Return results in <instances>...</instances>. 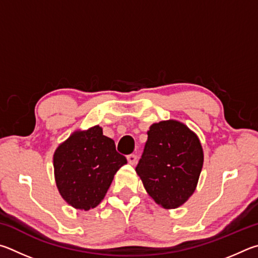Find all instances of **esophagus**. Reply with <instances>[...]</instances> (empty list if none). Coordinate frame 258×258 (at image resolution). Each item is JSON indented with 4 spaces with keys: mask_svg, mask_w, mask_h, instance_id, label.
Listing matches in <instances>:
<instances>
[{
    "mask_svg": "<svg viewBox=\"0 0 258 258\" xmlns=\"http://www.w3.org/2000/svg\"><path fill=\"white\" fill-rule=\"evenodd\" d=\"M126 160H128V162L130 164H135L136 163V161H137V155H135V154H130V155H128L126 156Z\"/></svg>",
    "mask_w": 258,
    "mask_h": 258,
    "instance_id": "1",
    "label": "esophagus"
}]
</instances>
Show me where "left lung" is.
<instances>
[{
  "mask_svg": "<svg viewBox=\"0 0 258 258\" xmlns=\"http://www.w3.org/2000/svg\"><path fill=\"white\" fill-rule=\"evenodd\" d=\"M136 172L157 204L177 209L195 191L203 168L200 141L178 121L151 125Z\"/></svg>",
  "mask_w": 258,
  "mask_h": 258,
  "instance_id": "obj_1",
  "label": "left lung"
}]
</instances>
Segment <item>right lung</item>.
<instances>
[{
    "mask_svg": "<svg viewBox=\"0 0 258 258\" xmlns=\"http://www.w3.org/2000/svg\"><path fill=\"white\" fill-rule=\"evenodd\" d=\"M55 181L61 196L71 206L88 211L96 207L110 188L114 174L126 163L114 141L101 126L72 134L54 153Z\"/></svg>",
    "mask_w": 258,
    "mask_h": 258,
    "instance_id": "obj_1",
    "label": "right lung"
}]
</instances>
